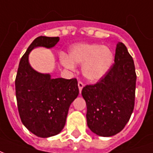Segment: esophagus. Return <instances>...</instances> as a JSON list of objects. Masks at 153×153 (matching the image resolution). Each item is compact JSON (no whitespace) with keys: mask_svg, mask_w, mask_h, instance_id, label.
<instances>
[{"mask_svg":"<svg viewBox=\"0 0 153 153\" xmlns=\"http://www.w3.org/2000/svg\"><path fill=\"white\" fill-rule=\"evenodd\" d=\"M78 86H79V93H81V91L83 89V82H81V81H79V83H78Z\"/></svg>","mask_w":153,"mask_h":153,"instance_id":"esophagus-1","label":"esophagus"}]
</instances>
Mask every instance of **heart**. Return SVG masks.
<instances>
[{
    "instance_id": "heart-1",
    "label": "heart",
    "mask_w": 153,
    "mask_h": 153,
    "mask_svg": "<svg viewBox=\"0 0 153 153\" xmlns=\"http://www.w3.org/2000/svg\"><path fill=\"white\" fill-rule=\"evenodd\" d=\"M114 54L109 47L100 44L80 43L69 51V57L62 56L60 62L68 69H74V64L82 65L83 76L92 81L100 79L112 65Z\"/></svg>"
}]
</instances>
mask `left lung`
Instances as JSON below:
<instances>
[{"label": "left lung", "mask_w": 153, "mask_h": 153, "mask_svg": "<svg viewBox=\"0 0 153 153\" xmlns=\"http://www.w3.org/2000/svg\"><path fill=\"white\" fill-rule=\"evenodd\" d=\"M136 72L125 44L116 47L115 63L94 84H87L82 96L87 105V124L96 134L110 137L125 128L135 101Z\"/></svg>", "instance_id": "1"}]
</instances>
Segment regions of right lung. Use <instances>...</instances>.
<instances>
[{"mask_svg": "<svg viewBox=\"0 0 153 153\" xmlns=\"http://www.w3.org/2000/svg\"><path fill=\"white\" fill-rule=\"evenodd\" d=\"M59 40V37L36 38L22 56L15 78V94L22 123L41 138L56 135L62 130L70 104L79 93L75 78L51 79L50 74L38 73L28 63V54L34 47L50 48Z\"/></svg>", "mask_w": 153, "mask_h": 153, "instance_id": "obj_1", "label": "right lung"}]
</instances>
